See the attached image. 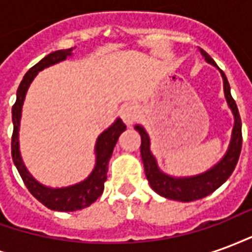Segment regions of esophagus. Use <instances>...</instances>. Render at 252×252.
<instances>
[{
	"instance_id": "1",
	"label": "esophagus",
	"mask_w": 252,
	"mask_h": 252,
	"mask_svg": "<svg viewBox=\"0 0 252 252\" xmlns=\"http://www.w3.org/2000/svg\"><path fill=\"white\" fill-rule=\"evenodd\" d=\"M120 115L123 121L126 123V126H129L137 120V117H139V109H137L135 105H132V104L126 105V106L121 109Z\"/></svg>"
}]
</instances>
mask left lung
<instances>
[{
  "mask_svg": "<svg viewBox=\"0 0 252 252\" xmlns=\"http://www.w3.org/2000/svg\"><path fill=\"white\" fill-rule=\"evenodd\" d=\"M201 52H202V55L205 57L208 62L213 64V66H217L215 61L204 50H201ZM221 75L222 79H224V92H225L227 102L229 105V108L232 109L233 116H235V126H233L232 140H231V144H229V148H228V153L225 154L222 160H220L209 171H206V173L201 175H197V177H191V178H173V177L163 174L158 169L153 154L150 153L148 135L140 126H135L136 131L142 136L140 153H142L143 163H144L146 177H147L148 182H150L154 191H157L162 197H166V198H170V200L184 201V202L204 198L208 194L213 193L217 188H220L229 178V175L232 174V171L236 167L239 157H240V151H242V143H243L242 120H240V115H239L236 102L231 95V88H229L227 77L222 71Z\"/></svg>",
  "mask_w": 252,
  "mask_h": 252,
  "instance_id": "left-lung-1",
  "label": "left lung"
}]
</instances>
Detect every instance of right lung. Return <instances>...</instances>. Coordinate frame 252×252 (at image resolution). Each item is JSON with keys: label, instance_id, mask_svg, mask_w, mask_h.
<instances>
[{"label": "right lung", "instance_id": "obj_1", "mask_svg": "<svg viewBox=\"0 0 252 252\" xmlns=\"http://www.w3.org/2000/svg\"><path fill=\"white\" fill-rule=\"evenodd\" d=\"M72 48L68 50H59L43 58L40 62L36 63L35 66L31 67L28 72L25 74L23 81L17 89V98L12 106V120H13V133H12V158L19 170L21 178L24 181L27 189L36 200H39L48 209L59 212H72L78 209H83L98 198L104 191V184L108 174V163L113 153L117 139L123 132L126 131V124L119 119L112 126H109L105 132H102L97 139L95 144V154H97V163L94 167L93 173L89 175L88 180L81 184L64 188V189H50L46 186L40 185L33 177L27 171L24 163L21 160L19 151V126L20 117H21V106L24 102L25 93L30 88V83L36 77V74L51 66L54 63L64 61L68 55H71Z\"/></svg>", "mask_w": 252, "mask_h": 252}]
</instances>
